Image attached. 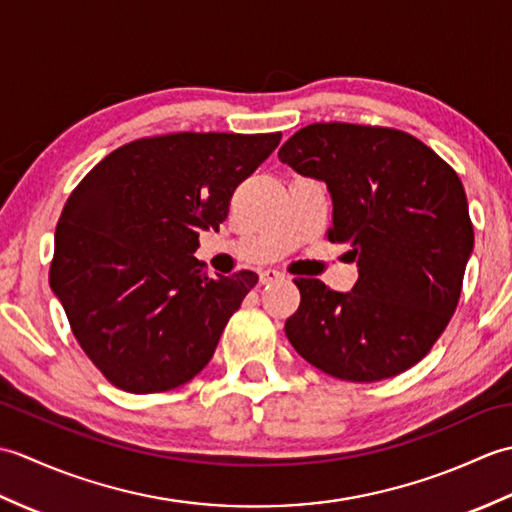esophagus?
<instances>
[{
	"label": "esophagus",
	"mask_w": 512,
	"mask_h": 512,
	"mask_svg": "<svg viewBox=\"0 0 512 512\" xmlns=\"http://www.w3.org/2000/svg\"><path fill=\"white\" fill-rule=\"evenodd\" d=\"M279 279H284V275L277 273V270H264V273H259V281H262L264 286L275 284V281H279Z\"/></svg>",
	"instance_id": "obj_1"
}]
</instances>
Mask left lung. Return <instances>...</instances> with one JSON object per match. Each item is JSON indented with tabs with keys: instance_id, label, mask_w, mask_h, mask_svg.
Instances as JSON below:
<instances>
[{
	"instance_id": "obj_1",
	"label": "left lung",
	"mask_w": 512,
	"mask_h": 512,
	"mask_svg": "<svg viewBox=\"0 0 512 512\" xmlns=\"http://www.w3.org/2000/svg\"><path fill=\"white\" fill-rule=\"evenodd\" d=\"M279 160L328 184L332 244H350L358 281L336 292L295 279L299 310L286 336L328 376L376 383L407 372L447 330L473 250L458 173L416 136L394 127L312 123Z\"/></svg>"
}]
</instances>
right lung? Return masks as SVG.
Returning a JSON list of instances; mask_svg holds the SVG:
<instances>
[{"label": "right lung", "mask_w": 512, "mask_h": 512, "mask_svg": "<svg viewBox=\"0 0 512 512\" xmlns=\"http://www.w3.org/2000/svg\"><path fill=\"white\" fill-rule=\"evenodd\" d=\"M281 132H178L114 149L70 193L54 233L50 286L94 367L129 394L198 376L257 284L211 279L193 257L220 231L235 189Z\"/></svg>", "instance_id": "add662e5"}]
</instances>
